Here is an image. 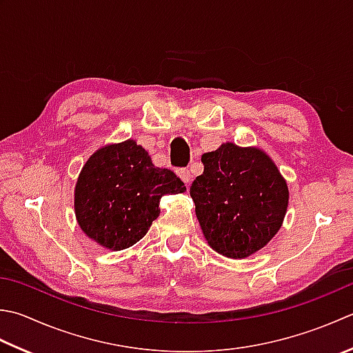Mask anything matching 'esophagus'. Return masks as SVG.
<instances>
[{
  "label": "esophagus",
  "instance_id": "esophagus-1",
  "mask_svg": "<svg viewBox=\"0 0 353 353\" xmlns=\"http://www.w3.org/2000/svg\"><path fill=\"white\" fill-rule=\"evenodd\" d=\"M177 176L182 179V181L188 185L190 183V181H191V172H190V170L188 168H181V170H177Z\"/></svg>",
  "mask_w": 353,
  "mask_h": 353
}]
</instances>
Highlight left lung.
<instances>
[{
	"label": "left lung",
	"mask_w": 353,
	"mask_h": 353,
	"mask_svg": "<svg viewBox=\"0 0 353 353\" xmlns=\"http://www.w3.org/2000/svg\"><path fill=\"white\" fill-rule=\"evenodd\" d=\"M203 174L190 194L210 246L230 259H245L271 240L285 219V179L259 148L223 143L202 156Z\"/></svg>",
	"instance_id": "left-lung-1"
}]
</instances>
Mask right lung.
Returning <instances> with one entry per match:
<instances>
[{
    "label": "right lung",
    "mask_w": 353,
    "mask_h": 353,
    "mask_svg": "<svg viewBox=\"0 0 353 353\" xmlns=\"http://www.w3.org/2000/svg\"><path fill=\"white\" fill-rule=\"evenodd\" d=\"M186 190L167 168H156L134 141L107 145L88 159L74 190L81 230L107 250L121 251L139 241L159 217L165 194Z\"/></svg>",
    "instance_id": "right-lung-1"
}]
</instances>
